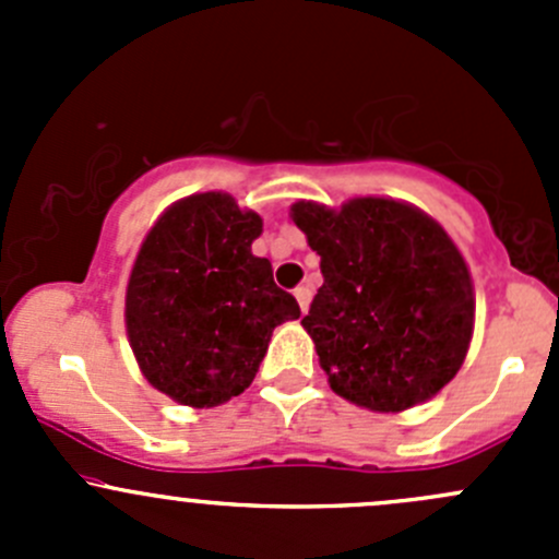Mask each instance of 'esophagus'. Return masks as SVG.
I'll use <instances>...</instances> for the list:
<instances>
[{
  "label": "esophagus",
  "mask_w": 559,
  "mask_h": 559,
  "mask_svg": "<svg viewBox=\"0 0 559 559\" xmlns=\"http://www.w3.org/2000/svg\"><path fill=\"white\" fill-rule=\"evenodd\" d=\"M295 297H297V302H300L302 313H306L308 306H311V289H308V286H297Z\"/></svg>",
  "instance_id": "1"
}]
</instances>
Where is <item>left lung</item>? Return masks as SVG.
<instances>
[{
	"instance_id": "obj_1",
	"label": "left lung",
	"mask_w": 559,
	"mask_h": 559,
	"mask_svg": "<svg viewBox=\"0 0 559 559\" xmlns=\"http://www.w3.org/2000/svg\"><path fill=\"white\" fill-rule=\"evenodd\" d=\"M292 218L321 257L324 284L302 326L341 397L405 411L441 392L473 332V286L449 235L416 207L381 197L341 211L297 202Z\"/></svg>"
}]
</instances>
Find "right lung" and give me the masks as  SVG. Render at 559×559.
Listing matches in <instances>:
<instances>
[{
    "mask_svg": "<svg viewBox=\"0 0 559 559\" xmlns=\"http://www.w3.org/2000/svg\"><path fill=\"white\" fill-rule=\"evenodd\" d=\"M262 218L222 191L173 205L145 238L127 289V332L140 370L194 408L238 397L270 335L300 306L251 243Z\"/></svg>",
    "mask_w": 559,
    "mask_h": 559,
    "instance_id": "obj_1",
    "label": "right lung"
}]
</instances>
